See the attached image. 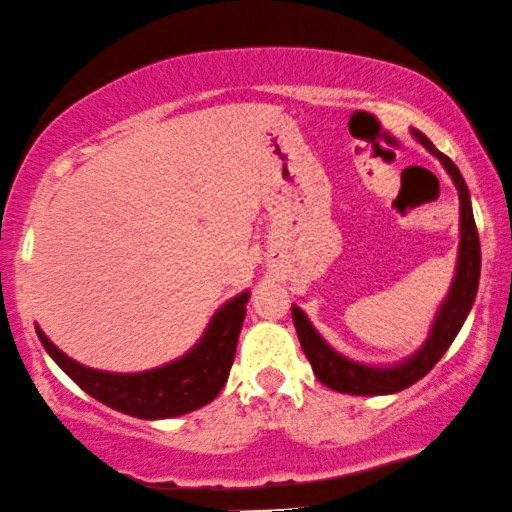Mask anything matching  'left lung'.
Segmentation results:
<instances>
[{
	"instance_id": "1",
	"label": "left lung",
	"mask_w": 512,
	"mask_h": 512,
	"mask_svg": "<svg viewBox=\"0 0 512 512\" xmlns=\"http://www.w3.org/2000/svg\"><path fill=\"white\" fill-rule=\"evenodd\" d=\"M411 137L418 141L425 151H430L439 163L444 165L446 174L454 181L458 200H461V243H458V260H456V274L451 281V288L446 297L439 304L435 321H432L428 340L420 345L411 357L397 361L390 366H373L361 364L340 354L333 349L321 333L316 331L309 321V316L302 312L297 304H293V323L297 338L304 349V357L314 368V375L323 385L331 387L335 392L342 394H359V397H375V394H394L406 390L413 383H418L423 375L432 371V366L444 357L451 342L461 331V326L468 319L472 302H475L477 286H480V236H477L475 217H472V203L470 191L465 186V179L458 167L451 163L442 151H437L435 144L425 137L418 129H411Z\"/></svg>"
}]
</instances>
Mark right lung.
I'll list each match as a JSON object with an SVG mask.
<instances>
[{"label":"right lung","mask_w":512,"mask_h":512,"mask_svg":"<svg viewBox=\"0 0 512 512\" xmlns=\"http://www.w3.org/2000/svg\"><path fill=\"white\" fill-rule=\"evenodd\" d=\"M250 290L231 297L212 316L205 333L189 352L151 371L111 373L77 364L51 342L40 326L37 338L58 366L66 371L89 397L127 416L160 420L184 416L210 404L222 392L236 357L238 335L245 319Z\"/></svg>","instance_id":"right-lung-1"}]
</instances>
